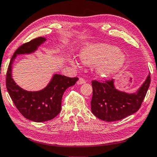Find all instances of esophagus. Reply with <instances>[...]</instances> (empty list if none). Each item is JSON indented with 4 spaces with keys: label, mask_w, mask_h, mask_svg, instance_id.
I'll use <instances>...</instances> for the list:
<instances>
[{
    "label": "esophagus",
    "mask_w": 157,
    "mask_h": 157,
    "mask_svg": "<svg viewBox=\"0 0 157 157\" xmlns=\"http://www.w3.org/2000/svg\"><path fill=\"white\" fill-rule=\"evenodd\" d=\"M85 82H86V80H85V79H84V78H79V79H78V82H77V84H82L85 83Z\"/></svg>",
    "instance_id": "34e87169"
}]
</instances>
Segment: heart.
Masks as SVG:
<instances>
[{
  "instance_id": "b5f03b06",
  "label": "heart",
  "mask_w": 157,
  "mask_h": 157,
  "mask_svg": "<svg viewBox=\"0 0 157 157\" xmlns=\"http://www.w3.org/2000/svg\"><path fill=\"white\" fill-rule=\"evenodd\" d=\"M78 57L86 65H95L98 75L108 78L118 71L125 62V56L116 47L106 44H90L79 50ZM69 62L74 64L73 59Z\"/></svg>"
}]
</instances>
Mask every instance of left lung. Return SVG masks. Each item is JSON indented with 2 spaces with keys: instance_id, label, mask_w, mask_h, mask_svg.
<instances>
[{
  "instance_id": "1",
  "label": "left lung",
  "mask_w": 157,
  "mask_h": 157,
  "mask_svg": "<svg viewBox=\"0 0 157 157\" xmlns=\"http://www.w3.org/2000/svg\"><path fill=\"white\" fill-rule=\"evenodd\" d=\"M149 74L144 83L134 94H127L117 90L113 79L105 82L93 80L91 111L101 120L113 122L120 121L139 109L150 86Z\"/></svg>"
}]
</instances>
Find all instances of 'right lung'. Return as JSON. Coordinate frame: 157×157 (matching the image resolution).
<instances>
[{
  "label": "right lung",
  "mask_w": 157,
  "mask_h": 157,
  "mask_svg": "<svg viewBox=\"0 0 157 157\" xmlns=\"http://www.w3.org/2000/svg\"><path fill=\"white\" fill-rule=\"evenodd\" d=\"M46 40L44 37H37L18 47L10 60L6 75L7 91L16 107L25 118L38 123L52 120L59 114L63 93L78 80V78L55 74L46 88L38 91H25L16 84L12 76V65L17 55L34 52Z\"/></svg>",
  "instance_id": "add662e5"
}]
</instances>
